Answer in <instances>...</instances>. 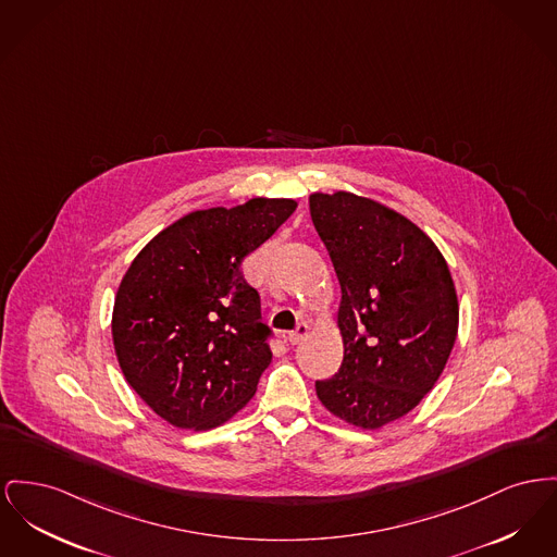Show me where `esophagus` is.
Returning a JSON list of instances; mask_svg holds the SVG:
<instances>
[{
	"label": "esophagus",
	"mask_w": 557,
	"mask_h": 557,
	"mask_svg": "<svg viewBox=\"0 0 557 557\" xmlns=\"http://www.w3.org/2000/svg\"><path fill=\"white\" fill-rule=\"evenodd\" d=\"M307 336H309V326H307V324H298V326L288 334V341H290V345H298V343H302Z\"/></svg>",
	"instance_id": "obj_1"
}]
</instances>
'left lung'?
Instances as JSON below:
<instances>
[{"mask_svg": "<svg viewBox=\"0 0 557 557\" xmlns=\"http://www.w3.org/2000/svg\"><path fill=\"white\" fill-rule=\"evenodd\" d=\"M311 221L341 284L338 372L315 383L349 425L381 429L433 389L458 332L448 262L425 231L349 191L309 196Z\"/></svg>", "mask_w": 557, "mask_h": 557, "instance_id": "left-lung-1", "label": "left lung"}]
</instances>
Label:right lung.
<instances>
[{
    "mask_svg": "<svg viewBox=\"0 0 557 557\" xmlns=\"http://www.w3.org/2000/svg\"><path fill=\"white\" fill-rule=\"evenodd\" d=\"M295 210V199L252 197L189 212L128 267L111 318L115 356L132 389L170 425L214 429L257 393L271 330L242 262Z\"/></svg>",
    "mask_w": 557,
    "mask_h": 557,
    "instance_id": "obj_1",
    "label": "right lung"
}]
</instances>
